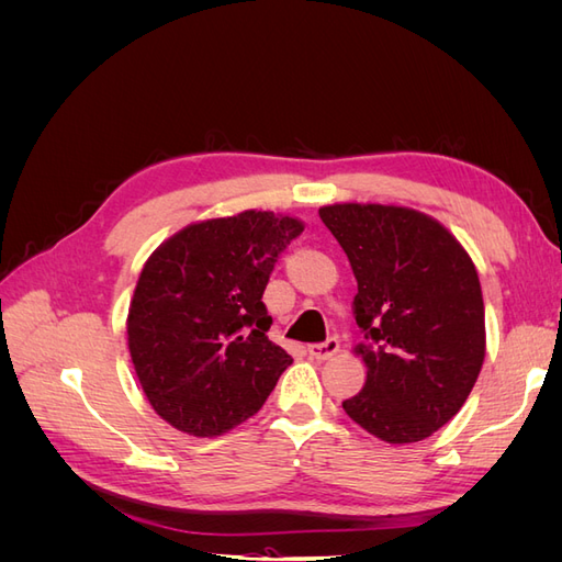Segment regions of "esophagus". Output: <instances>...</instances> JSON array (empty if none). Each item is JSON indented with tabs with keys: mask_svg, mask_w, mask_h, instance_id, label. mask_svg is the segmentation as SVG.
Instances as JSON below:
<instances>
[{
	"mask_svg": "<svg viewBox=\"0 0 562 562\" xmlns=\"http://www.w3.org/2000/svg\"><path fill=\"white\" fill-rule=\"evenodd\" d=\"M307 351H310L312 359H316V361H328V359H333V356L339 351V342H337L335 337H328L326 342L310 345Z\"/></svg>",
	"mask_w": 562,
	"mask_h": 562,
	"instance_id": "34e87169",
	"label": "esophagus"
}]
</instances>
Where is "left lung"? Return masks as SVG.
Here are the masks:
<instances>
[{"instance_id":"left-lung-1","label":"left lung","mask_w":562,"mask_h":562,"mask_svg":"<svg viewBox=\"0 0 562 562\" xmlns=\"http://www.w3.org/2000/svg\"><path fill=\"white\" fill-rule=\"evenodd\" d=\"M359 293L368 378L345 413L386 443H417L469 398L485 359V307L469 252L434 217L382 203L318 209Z\"/></svg>"}]
</instances>
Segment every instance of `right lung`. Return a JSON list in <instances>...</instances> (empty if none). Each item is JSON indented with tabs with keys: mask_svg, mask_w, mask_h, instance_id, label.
I'll return each instance as SVG.
<instances>
[{
	"mask_svg": "<svg viewBox=\"0 0 562 562\" xmlns=\"http://www.w3.org/2000/svg\"><path fill=\"white\" fill-rule=\"evenodd\" d=\"M302 229L295 217L244 211L184 227L149 255L128 310V351L171 427L199 438L234 429L293 363L267 337L262 293Z\"/></svg>",
	"mask_w": 562,
	"mask_h": 562,
	"instance_id": "1",
	"label": "right lung"
}]
</instances>
